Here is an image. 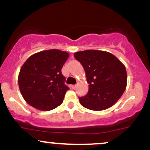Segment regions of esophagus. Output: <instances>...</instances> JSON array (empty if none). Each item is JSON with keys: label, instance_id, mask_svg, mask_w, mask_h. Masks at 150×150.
Segmentation results:
<instances>
[{"label": "esophagus", "instance_id": "1", "mask_svg": "<svg viewBox=\"0 0 150 150\" xmlns=\"http://www.w3.org/2000/svg\"><path fill=\"white\" fill-rule=\"evenodd\" d=\"M71 87H72V89H75V88H76V85H72V86H71Z\"/></svg>", "mask_w": 150, "mask_h": 150}]
</instances>
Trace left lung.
I'll use <instances>...</instances> for the list:
<instances>
[{
  "label": "left lung",
  "instance_id": "left-lung-1",
  "mask_svg": "<svg viewBox=\"0 0 150 150\" xmlns=\"http://www.w3.org/2000/svg\"><path fill=\"white\" fill-rule=\"evenodd\" d=\"M74 56L83 66L89 83L88 93L79 97L81 105L92 111H103L116 104L127 86L125 65L107 51L86 50Z\"/></svg>",
  "mask_w": 150,
  "mask_h": 150
}]
</instances>
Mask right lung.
Masks as SVG:
<instances>
[{
  "instance_id": "right-lung-1",
  "label": "right lung",
  "mask_w": 150,
  "mask_h": 150,
  "mask_svg": "<svg viewBox=\"0 0 150 150\" xmlns=\"http://www.w3.org/2000/svg\"><path fill=\"white\" fill-rule=\"evenodd\" d=\"M69 53L49 49L32 55L22 65L18 85L27 104L40 111H51L61 105L66 91L61 69Z\"/></svg>"
}]
</instances>
